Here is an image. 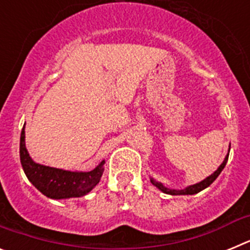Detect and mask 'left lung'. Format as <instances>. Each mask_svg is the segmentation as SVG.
<instances>
[{
  "label": "left lung",
  "mask_w": 250,
  "mask_h": 250,
  "mask_svg": "<svg viewBox=\"0 0 250 250\" xmlns=\"http://www.w3.org/2000/svg\"><path fill=\"white\" fill-rule=\"evenodd\" d=\"M228 156H229V152H228V155L225 156L224 161H223L222 164H220V167H218V169H216L215 171L211 174V175H209L207 179H204L203 182L196 183V184H194V185H190V187L185 188V189H182V190L169 189V188L164 187V185L161 184V183L156 182V180H154L152 178H150V182H151L152 185H155L158 189H160V190L163 191V193H165V194H170V195H193V194H196V193H199V191L204 190L205 188L209 187V185H210L211 183H213L214 180L218 178V176H219V174L222 173V170L224 169L225 164H227V161H228Z\"/></svg>",
  "instance_id": "obj_1"
}]
</instances>
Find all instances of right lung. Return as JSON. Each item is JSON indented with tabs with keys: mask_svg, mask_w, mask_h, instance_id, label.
<instances>
[{
	"mask_svg": "<svg viewBox=\"0 0 250 250\" xmlns=\"http://www.w3.org/2000/svg\"><path fill=\"white\" fill-rule=\"evenodd\" d=\"M20 159L28 180L37 190L51 199L80 198L90 193L100 182L105 164L103 160L91 171H68L37 164L26 149L25 126L20 139Z\"/></svg>",
	"mask_w": 250,
	"mask_h": 250,
	"instance_id": "1",
	"label": "right lung"
}]
</instances>
